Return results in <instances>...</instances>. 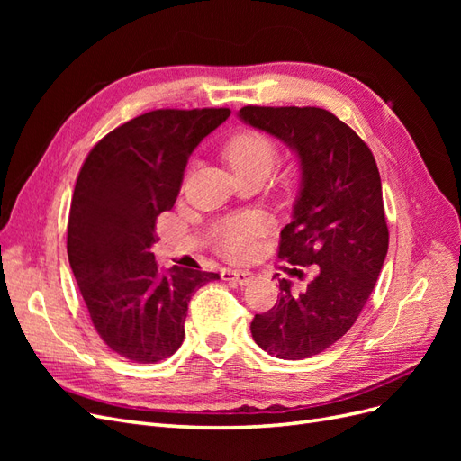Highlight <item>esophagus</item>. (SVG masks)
I'll return each instance as SVG.
<instances>
[{
  "mask_svg": "<svg viewBox=\"0 0 461 461\" xmlns=\"http://www.w3.org/2000/svg\"><path fill=\"white\" fill-rule=\"evenodd\" d=\"M221 278L222 281H229V283H236V285H248L249 281L254 278L252 271H242V269H222L221 271Z\"/></svg>",
  "mask_w": 461,
  "mask_h": 461,
  "instance_id": "34e87169",
  "label": "esophagus"
}]
</instances>
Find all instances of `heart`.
Segmentation results:
<instances>
[{
	"label": "heart",
	"instance_id": "heart-1",
	"mask_svg": "<svg viewBox=\"0 0 461 461\" xmlns=\"http://www.w3.org/2000/svg\"><path fill=\"white\" fill-rule=\"evenodd\" d=\"M230 169L236 173L271 171L278 158V149L267 134L246 131L236 134L225 148ZM261 232V222L254 217H229L215 227L219 248L229 256H242L254 236Z\"/></svg>",
	"mask_w": 461,
	"mask_h": 461
}]
</instances>
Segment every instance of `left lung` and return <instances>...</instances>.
Masks as SVG:
<instances>
[{
  "label": "left lung",
  "mask_w": 461,
  "mask_h": 461,
  "mask_svg": "<svg viewBox=\"0 0 461 461\" xmlns=\"http://www.w3.org/2000/svg\"><path fill=\"white\" fill-rule=\"evenodd\" d=\"M239 117L296 153L300 190L278 258L315 271L300 292L278 278L281 298L249 330L271 356L312 357L350 330L383 269L388 227L381 175L367 144L327 109L246 105Z\"/></svg>",
  "instance_id": "8db88e82"
}]
</instances>
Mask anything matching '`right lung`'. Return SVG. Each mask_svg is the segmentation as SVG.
<instances>
[{
    "mask_svg": "<svg viewBox=\"0 0 461 461\" xmlns=\"http://www.w3.org/2000/svg\"><path fill=\"white\" fill-rule=\"evenodd\" d=\"M230 109H156L121 124L82 165L67 254L102 340L136 364L173 356L194 290L217 273L159 269L156 221L175 205L188 158Z\"/></svg>",
    "mask_w": 461,
    "mask_h": 461,
    "instance_id": "right-lung-1",
    "label": "right lung"
}]
</instances>
